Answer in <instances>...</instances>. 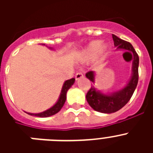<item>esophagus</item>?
I'll list each match as a JSON object with an SVG mask.
<instances>
[{"mask_svg":"<svg viewBox=\"0 0 153 153\" xmlns=\"http://www.w3.org/2000/svg\"><path fill=\"white\" fill-rule=\"evenodd\" d=\"M83 74H82L81 72H78V73H76V74L75 79H76V80H77V79H81V78H83Z\"/></svg>","mask_w":153,"mask_h":153,"instance_id":"1","label":"esophagus"}]
</instances>
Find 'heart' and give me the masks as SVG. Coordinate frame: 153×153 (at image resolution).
Returning a JSON list of instances; mask_svg holds the SVG:
<instances>
[{
	"label": "heart",
	"mask_w": 153,
	"mask_h": 153,
	"mask_svg": "<svg viewBox=\"0 0 153 153\" xmlns=\"http://www.w3.org/2000/svg\"><path fill=\"white\" fill-rule=\"evenodd\" d=\"M106 51L107 47L102 45V41L93 40L83 50L82 56L85 60H92L97 56L100 60H102L106 56Z\"/></svg>",
	"instance_id": "b5f03b06"
}]
</instances>
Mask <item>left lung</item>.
Segmentation results:
<instances>
[{
	"label": "left lung",
	"mask_w": 153,
	"mask_h": 153,
	"mask_svg": "<svg viewBox=\"0 0 153 153\" xmlns=\"http://www.w3.org/2000/svg\"><path fill=\"white\" fill-rule=\"evenodd\" d=\"M112 36L117 50H123L132 53L133 57L132 76L129 82L123 88L111 93H103L100 90H97L94 86H91V88L86 93V100L94 110L103 113H113L122 109L132 97L136 88L139 79L138 68L140 59L137 53L130 43L119 38L118 36L114 34ZM86 76L93 83H95V72L89 71L86 74Z\"/></svg>",
	"instance_id": "left-lung-1"
}]
</instances>
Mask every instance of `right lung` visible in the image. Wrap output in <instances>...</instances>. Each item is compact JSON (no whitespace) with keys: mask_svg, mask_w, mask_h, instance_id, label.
<instances>
[{"mask_svg":"<svg viewBox=\"0 0 153 153\" xmlns=\"http://www.w3.org/2000/svg\"><path fill=\"white\" fill-rule=\"evenodd\" d=\"M43 45H45V44H43ZM50 49H52L51 47H49ZM75 82V79L74 78H72V79H68V80H66L64 82L63 85V87H62L61 92H60V95L59 97V99H58L57 102L52 106L50 109H47L45 111L42 112V113H27V114L30 115V116H34V117H49L53 116V115H55L56 113H57L58 112L60 111V109H62V107L64 105L65 102H66V99H67V92L68 91L69 89L73 86V84Z\"/></svg>","mask_w":153,"mask_h":153,"instance_id":"obj_1","label":"right lung"}]
</instances>
